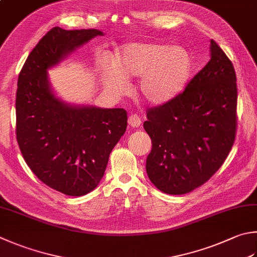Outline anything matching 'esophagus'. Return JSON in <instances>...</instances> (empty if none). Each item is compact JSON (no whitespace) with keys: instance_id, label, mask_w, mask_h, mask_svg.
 <instances>
[{"instance_id":"esophagus-1","label":"esophagus","mask_w":257,"mask_h":257,"mask_svg":"<svg viewBox=\"0 0 257 257\" xmlns=\"http://www.w3.org/2000/svg\"><path fill=\"white\" fill-rule=\"evenodd\" d=\"M128 125L131 127H139L141 125V118L137 114H132L128 116Z\"/></svg>"}]
</instances>
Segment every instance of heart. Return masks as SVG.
I'll list each match as a JSON object with an SVG mask.
<instances>
[{"instance_id":"b5f03b06","label":"heart","mask_w":257,"mask_h":257,"mask_svg":"<svg viewBox=\"0 0 257 257\" xmlns=\"http://www.w3.org/2000/svg\"><path fill=\"white\" fill-rule=\"evenodd\" d=\"M115 67H100L106 88L122 95L127 80L140 77L138 93L150 105H163L180 95L190 78L192 62L181 47L164 43L132 42L115 52Z\"/></svg>"}]
</instances>
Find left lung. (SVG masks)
Listing matches in <instances>:
<instances>
[{"label":"left lung","instance_id":"obj_1","mask_svg":"<svg viewBox=\"0 0 257 257\" xmlns=\"http://www.w3.org/2000/svg\"><path fill=\"white\" fill-rule=\"evenodd\" d=\"M233 64L214 40L210 60L176 98L150 108L147 173L160 191L183 195L204 185L224 163L236 134Z\"/></svg>","mask_w":257,"mask_h":257}]
</instances>
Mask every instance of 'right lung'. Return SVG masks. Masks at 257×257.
Listing matches in <instances>:
<instances>
[{
    "instance_id": "add662e5",
    "label": "right lung",
    "mask_w": 257,
    "mask_h": 257,
    "mask_svg": "<svg viewBox=\"0 0 257 257\" xmlns=\"http://www.w3.org/2000/svg\"><path fill=\"white\" fill-rule=\"evenodd\" d=\"M104 33L56 27L33 48L18 79L17 140L31 171L55 190L79 197L98 186L109 153L127 126L126 110L70 104L53 91L48 70Z\"/></svg>"
}]
</instances>
